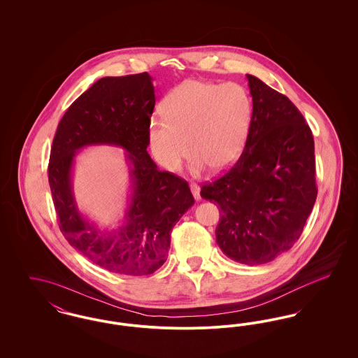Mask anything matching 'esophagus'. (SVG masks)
I'll list each match as a JSON object with an SVG mask.
<instances>
[{
    "label": "esophagus",
    "mask_w": 358,
    "mask_h": 358,
    "mask_svg": "<svg viewBox=\"0 0 358 358\" xmlns=\"http://www.w3.org/2000/svg\"><path fill=\"white\" fill-rule=\"evenodd\" d=\"M190 190H192V193H193V197L199 201V200L201 199V196H200V185H197V184H190Z\"/></svg>",
    "instance_id": "34e87169"
}]
</instances>
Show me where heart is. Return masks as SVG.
<instances>
[{"instance_id": "1", "label": "heart", "mask_w": 358, "mask_h": 358, "mask_svg": "<svg viewBox=\"0 0 358 358\" xmlns=\"http://www.w3.org/2000/svg\"><path fill=\"white\" fill-rule=\"evenodd\" d=\"M162 113L165 120L153 118L148 127L154 159L176 171L190 150L196 169L208 166L220 173L231 168L244 149L254 104L247 88L238 83L187 80L166 95Z\"/></svg>"}]
</instances>
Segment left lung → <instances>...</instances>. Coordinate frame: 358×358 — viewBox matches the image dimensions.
<instances>
[{
	"label": "left lung",
	"mask_w": 358,
	"mask_h": 358,
	"mask_svg": "<svg viewBox=\"0 0 358 358\" xmlns=\"http://www.w3.org/2000/svg\"><path fill=\"white\" fill-rule=\"evenodd\" d=\"M254 113L232 169L201 187L220 206L216 241L229 259L264 264L302 235L317 199L314 139L287 96L247 75Z\"/></svg>",
	"instance_id": "1"
}]
</instances>
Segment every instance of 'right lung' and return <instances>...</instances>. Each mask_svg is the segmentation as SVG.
Returning a JSON list of instances; mask_svg holds the SVG:
<instances>
[{"mask_svg": "<svg viewBox=\"0 0 358 358\" xmlns=\"http://www.w3.org/2000/svg\"><path fill=\"white\" fill-rule=\"evenodd\" d=\"M148 72L102 78L66 111L53 138L48 181L59 227L69 244L110 273L150 275L168 259L173 227L194 199L187 181L159 171L148 153L155 94ZM126 150L132 196L115 230H101L78 210L71 189L74 157L87 145Z\"/></svg>", "mask_w": 358, "mask_h": 358, "instance_id": "obj_1", "label": "right lung"}]
</instances>
